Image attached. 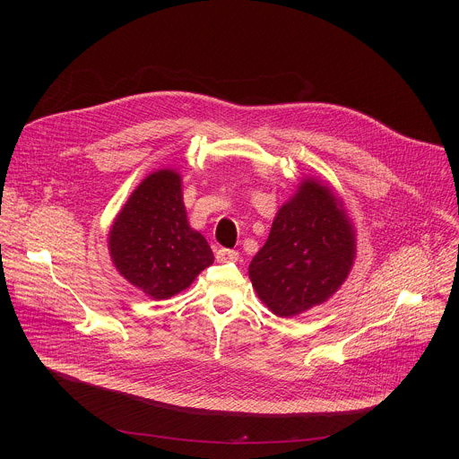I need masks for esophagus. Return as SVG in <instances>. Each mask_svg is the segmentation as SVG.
Returning <instances> with one entry per match:
<instances>
[{
	"mask_svg": "<svg viewBox=\"0 0 459 459\" xmlns=\"http://www.w3.org/2000/svg\"><path fill=\"white\" fill-rule=\"evenodd\" d=\"M216 259L220 261V264H225V261H238L239 254L236 250H230V248H220L216 252Z\"/></svg>",
	"mask_w": 459,
	"mask_h": 459,
	"instance_id": "34e87169",
	"label": "esophagus"
}]
</instances>
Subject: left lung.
<instances>
[{
  "label": "left lung",
  "mask_w": 459,
  "mask_h": 459,
  "mask_svg": "<svg viewBox=\"0 0 459 459\" xmlns=\"http://www.w3.org/2000/svg\"><path fill=\"white\" fill-rule=\"evenodd\" d=\"M356 259V229L331 185L303 176L271 234L252 257L248 278L257 298L280 317L329 301Z\"/></svg>",
  "instance_id": "obj_1"
}]
</instances>
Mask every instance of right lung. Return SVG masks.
Returning <instances> with one entry per match:
<instances>
[{
    "label": "right lung",
    "mask_w": 459,
    "mask_h": 459,
    "mask_svg": "<svg viewBox=\"0 0 459 459\" xmlns=\"http://www.w3.org/2000/svg\"><path fill=\"white\" fill-rule=\"evenodd\" d=\"M181 183L174 169L151 172L108 230L116 271L152 299H169L188 289L214 261L207 239L188 225Z\"/></svg>",
    "instance_id": "obj_1"
}]
</instances>
